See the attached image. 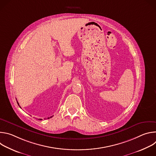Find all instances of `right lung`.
Here are the masks:
<instances>
[{
	"label": "right lung",
	"instance_id": "right-lung-1",
	"mask_svg": "<svg viewBox=\"0 0 156 156\" xmlns=\"http://www.w3.org/2000/svg\"><path fill=\"white\" fill-rule=\"evenodd\" d=\"M17 103H18V105H19V104H18V102H17ZM51 117H52H52H50V118H51ZM50 118H49H49H48V119H50ZM39 120H42V119H39Z\"/></svg>",
	"mask_w": 156,
	"mask_h": 156
}]
</instances>
